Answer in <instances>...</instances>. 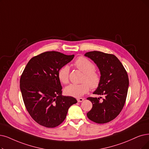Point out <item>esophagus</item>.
I'll return each mask as SVG.
<instances>
[{
  "label": "esophagus",
  "mask_w": 149,
  "mask_h": 149,
  "mask_svg": "<svg viewBox=\"0 0 149 149\" xmlns=\"http://www.w3.org/2000/svg\"><path fill=\"white\" fill-rule=\"evenodd\" d=\"M84 99L82 98H79L77 99V101H78V102H79V103L83 102V101H84Z\"/></svg>",
  "instance_id": "esophagus-1"
}]
</instances>
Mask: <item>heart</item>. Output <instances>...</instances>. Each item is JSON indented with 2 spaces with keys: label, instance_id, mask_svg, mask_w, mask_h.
I'll return each instance as SVG.
<instances>
[{
  "label": "heart",
  "instance_id": "heart-1",
  "mask_svg": "<svg viewBox=\"0 0 149 149\" xmlns=\"http://www.w3.org/2000/svg\"><path fill=\"white\" fill-rule=\"evenodd\" d=\"M75 67L84 73L82 81L80 84H71L64 88V93L68 96L79 98L87 93L90 88H97L101 83L102 78L100 74L95 70V65L84 57H79L74 63ZM70 67L64 65L58 70L57 78L61 83L66 84L69 81Z\"/></svg>",
  "mask_w": 149,
  "mask_h": 149
}]
</instances>
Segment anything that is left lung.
<instances>
[{
	"mask_svg": "<svg viewBox=\"0 0 149 149\" xmlns=\"http://www.w3.org/2000/svg\"><path fill=\"white\" fill-rule=\"evenodd\" d=\"M85 56L97 64L102 78L99 87L93 93L104 96L102 101L99 98H87L93 105L87 116L95 123H108L120 114L125 103L129 86L127 72L113 54L94 51L86 53Z\"/></svg>",
	"mask_w": 149,
	"mask_h": 149,
	"instance_id": "left-lung-1",
	"label": "left lung"
}]
</instances>
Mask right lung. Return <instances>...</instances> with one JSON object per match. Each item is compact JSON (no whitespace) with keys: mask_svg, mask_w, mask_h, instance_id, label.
<instances>
[{"mask_svg":"<svg viewBox=\"0 0 149 149\" xmlns=\"http://www.w3.org/2000/svg\"><path fill=\"white\" fill-rule=\"evenodd\" d=\"M57 51H47L32 57L20 78V89L27 111L40 125L54 128L66 118L70 107L77 103L73 97L62 95L58 70L73 58Z\"/></svg>","mask_w":149,"mask_h":149,"instance_id":"obj_1","label":"right lung"}]
</instances>
